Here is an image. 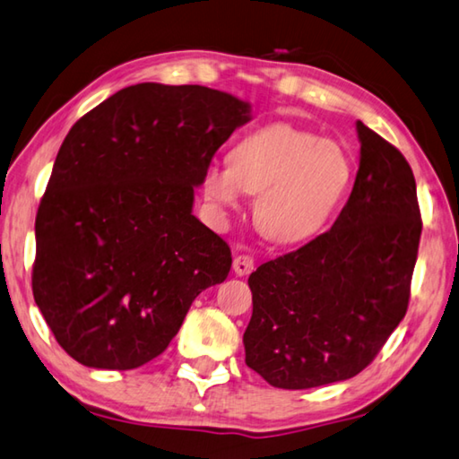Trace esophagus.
Wrapping results in <instances>:
<instances>
[{"label":"esophagus","mask_w":459,"mask_h":459,"mask_svg":"<svg viewBox=\"0 0 459 459\" xmlns=\"http://www.w3.org/2000/svg\"><path fill=\"white\" fill-rule=\"evenodd\" d=\"M254 270V258L252 255L239 254L234 258V272L236 276H247Z\"/></svg>","instance_id":"34e87169"}]
</instances>
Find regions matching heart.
I'll return each instance as SVG.
<instances>
[{"instance_id":"heart-1","label":"heart","mask_w":459,"mask_h":459,"mask_svg":"<svg viewBox=\"0 0 459 459\" xmlns=\"http://www.w3.org/2000/svg\"><path fill=\"white\" fill-rule=\"evenodd\" d=\"M352 163L339 143L274 123L246 134L230 163H212L204 193L215 207L238 209L258 193L254 221L272 242H302L323 228L351 183Z\"/></svg>"}]
</instances>
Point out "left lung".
Instances as JSON below:
<instances>
[{"mask_svg": "<svg viewBox=\"0 0 459 459\" xmlns=\"http://www.w3.org/2000/svg\"><path fill=\"white\" fill-rule=\"evenodd\" d=\"M360 159L333 228L252 272L246 365L278 389L359 375L403 320L421 238L405 157L357 120Z\"/></svg>", "mask_w": 459, "mask_h": 459, "instance_id": "obj_1", "label": "left lung"}]
</instances>
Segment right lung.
<instances>
[{
    "mask_svg": "<svg viewBox=\"0 0 459 459\" xmlns=\"http://www.w3.org/2000/svg\"><path fill=\"white\" fill-rule=\"evenodd\" d=\"M250 118L228 92L143 82L70 128L38 207L31 290L80 365L149 363L228 278L230 246L191 212L215 151Z\"/></svg>",
    "mask_w": 459,
    "mask_h": 459,
    "instance_id": "add662e5",
    "label": "right lung"
}]
</instances>
